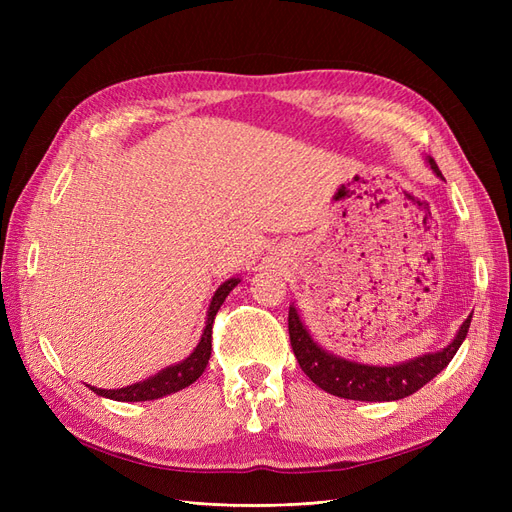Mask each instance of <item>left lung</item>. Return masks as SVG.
Returning a JSON list of instances; mask_svg holds the SVG:
<instances>
[{
  "label": "left lung",
  "mask_w": 512,
  "mask_h": 512,
  "mask_svg": "<svg viewBox=\"0 0 512 512\" xmlns=\"http://www.w3.org/2000/svg\"><path fill=\"white\" fill-rule=\"evenodd\" d=\"M427 162L433 173L442 177L433 158H429ZM470 322L472 316L466 318L453 342L440 352H429L416 356L412 361L391 367L346 361L342 356H335L320 348L305 329V324L301 322L294 307H290L288 312V333L292 352L297 356L305 376L316 386H320L322 391L354 401H397L416 393L451 363L459 346L463 344V339L468 335Z\"/></svg>",
  "instance_id": "obj_1"
}]
</instances>
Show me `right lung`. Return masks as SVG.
Listing matches in <instances>:
<instances>
[{"label":"right lung","mask_w":512,"mask_h":512,"mask_svg":"<svg viewBox=\"0 0 512 512\" xmlns=\"http://www.w3.org/2000/svg\"><path fill=\"white\" fill-rule=\"evenodd\" d=\"M241 280L239 277H230L228 282H224L218 290H215L211 305H209V312H207V324H205V331L203 337H200L198 346L194 348V352L188 356V359H183L177 365H170L162 371H158L156 376H151L143 382H136L130 386H123V389H96V386H89L91 391L100 397H108V399H115V401H151V399H158L170 393H177L185 386H190L192 382H196L200 376H203V371L209 363V356H211V329H213V320L215 314H218V309L222 307L224 299L228 297V292L235 288Z\"/></svg>","instance_id":"right-lung-1"}]
</instances>
